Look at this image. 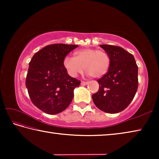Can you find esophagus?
Listing matches in <instances>:
<instances>
[{
    "mask_svg": "<svg viewBox=\"0 0 159 159\" xmlns=\"http://www.w3.org/2000/svg\"><path fill=\"white\" fill-rule=\"evenodd\" d=\"M80 84H81L82 85H88V82H86V81H81V83H80Z\"/></svg>",
    "mask_w": 159,
    "mask_h": 159,
    "instance_id": "esophagus-1",
    "label": "esophagus"
}]
</instances>
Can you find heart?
<instances>
[{"instance_id":"obj_1","label":"heart","mask_w":159,"mask_h":159,"mask_svg":"<svg viewBox=\"0 0 159 159\" xmlns=\"http://www.w3.org/2000/svg\"><path fill=\"white\" fill-rule=\"evenodd\" d=\"M111 59L109 54L104 50L95 48H84L77 50L75 57L67 55L64 58L63 65L67 73L72 77L85 71L94 78H100L109 71Z\"/></svg>"}]
</instances>
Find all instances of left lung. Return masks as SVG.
Here are the masks:
<instances>
[{
	"mask_svg": "<svg viewBox=\"0 0 159 159\" xmlns=\"http://www.w3.org/2000/svg\"><path fill=\"white\" fill-rule=\"evenodd\" d=\"M109 54L111 64L107 73L98 80L99 90L92 95L102 111L116 114L127 108L138 88V66L133 55L119 46L100 45Z\"/></svg>",
	"mask_w": 159,
	"mask_h": 159,
	"instance_id": "left-lung-1",
	"label": "left lung"
}]
</instances>
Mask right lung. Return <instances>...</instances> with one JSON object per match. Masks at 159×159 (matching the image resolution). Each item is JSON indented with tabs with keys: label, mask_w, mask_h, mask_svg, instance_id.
I'll use <instances>...</instances> for the list:
<instances>
[{
	"label": "right lung",
	"mask_w": 159,
	"mask_h": 159,
	"mask_svg": "<svg viewBox=\"0 0 159 159\" xmlns=\"http://www.w3.org/2000/svg\"><path fill=\"white\" fill-rule=\"evenodd\" d=\"M76 45L52 44L34 54L29 62L26 87L35 106L48 114L64 111L74 98L80 80L72 78L64 67V58Z\"/></svg>",
	"instance_id": "obj_1"
}]
</instances>
